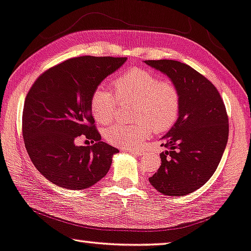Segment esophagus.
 Masks as SVG:
<instances>
[{
	"label": "esophagus",
	"instance_id": "obj_1",
	"mask_svg": "<svg viewBox=\"0 0 251 251\" xmlns=\"http://www.w3.org/2000/svg\"><path fill=\"white\" fill-rule=\"evenodd\" d=\"M128 152H131L132 155L135 156H142L145 153V150L143 149H134V148H128Z\"/></svg>",
	"mask_w": 251,
	"mask_h": 251
}]
</instances>
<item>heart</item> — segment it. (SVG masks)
<instances>
[{
    "instance_id": "heart-1",
    "label": "heart",
    "mask_w": 251,
    "mask_h": 251,
    "mask_svg": "<svg viewBox=\"0 0 251 251\" xmlns=\"http://www.w3.org/2000/svg\"><path fill=\"white\" fill-rule=\"evenodd\" d=\"M120 103H133L134 123H116L104 131L108 142L119 147L139 146L155 132L171 128L180 113L178 88L169 80H158L143 69H131L112 82ZM89 109L96 122L108 124L117 111L115 95L104 87H98L89 99Z\"/></svg>"
}]
</instances>
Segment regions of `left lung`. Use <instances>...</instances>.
I'll return each instance as SVG.
<instances>
[{
    "label": "left lung",
    "instance_id": "left-lung-1",
    "mask_svg": "<svg viewBox=\"0 0 251 251\" xmlns=\"http://www.w3.org/2000/svg\"><path fill=\"white\" fill-rule=\"evenodd\" d=\"M178 88L180 113L160 139L158 171L149 182L159 193L183 196L202 187L218 168L228 140V118L222 96L205 76L172 59L145 61Z\"/></svg>",
    "mask_w": 251,
    "mask_h": 251
}]
</instances>
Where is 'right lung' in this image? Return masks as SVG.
Listing matches in <instances>:
<instances>
[{"label": "right lung", "instance_id": "obj_1", "mask_svg": "<svg viewBox=\"0 0 251 251\" xmlns=\"http://www.w3.org/2000/svg\"><path fill=\"white\" fill-rule=\"evenodd\" d=\"M127 57L81 56L47 70L25 99L23 136L38 171L53 185L80 190L95 185L108 173L119 150L101 141L89 99L106 76ZM83 135L93 146H76Z\"/></svg>", "mask_w": 251, "mask_h": 251}]
</instances>
